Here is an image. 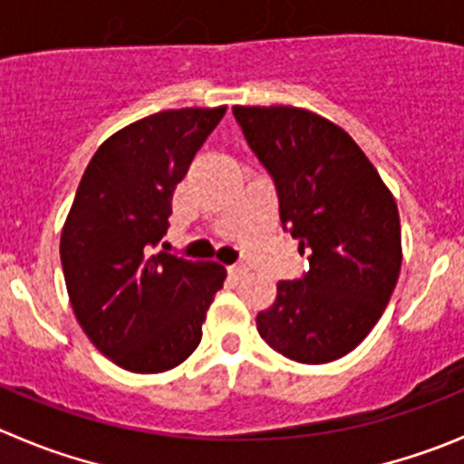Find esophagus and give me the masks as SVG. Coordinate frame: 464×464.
I'll return each mask as SVG.
<instances>
[{
    "label": "esophagus",
    "mask_w": 464,
    "mask_h": 464,
    "mask_svg": "<svg viewBox=\"0 0 464 464\" xmlns=\"http://www.w3.org/2000/svg\"><path fill=\"white\" fill-rule=\"evenodd\" d=\"M245 275H246L245 266H231V267H228V276H233V279H242Z\"/></svg>",
    "instance_id": "34e87169"
}]
</instances>
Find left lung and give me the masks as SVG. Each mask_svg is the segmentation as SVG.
Returning a JSON list of instances; mask_svg holds the SVG:
<instances>
[{"instance_id": "8db88e82", "label": "left lung", "mask_w": 464, "mask_h": 464, "mask_svg": "<svg viewBox=\"0 0 464 464\" xmlns=\"http://www.w3.org/2000/svg\"><path fill=\"white\" fill-rule=\"evenodd\" d=\"M275 180L284 231L309 256L256 315L270 348L327 363L357 348L384 314L401 272V218L378 169L345 130L300 107H233Z\"/></svg>"}]
</instances>
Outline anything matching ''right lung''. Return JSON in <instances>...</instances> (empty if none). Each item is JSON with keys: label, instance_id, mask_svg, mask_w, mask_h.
<instances>
[{"label": "right lung", "instance_id": "obj_1", "mask_svg": "<svg viewBox=\"0 0 464 464\" xmlns=\"http://www.w3.org/2000/svg\"><path fill=\"white\" fill-rule=\"evenodd\" d=\"M227 107L158 111L95 150L62 231V266L91 343L132 373H164L201 341L227 270L153 246L169 228L173 189Z\"/></svg>", "mask_w": 464, "mask_h": 464}]
</instances>
